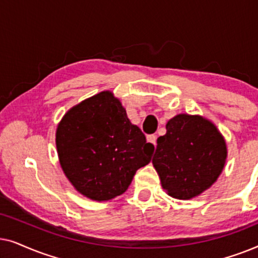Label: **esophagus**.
<instances>
[{
    "instance_id": "obj_1",
    "label": "esophagus",
    "mask_w": 258,
    "mask_h": 258,
    "mask_svg": "<svg viewBox=\"0 0 258 258\" xmlns=\"http://www.w3.org/2000/svg\"><path fill=\"white\" fill-rule=\"evenodd\" d=\"M156 140H157V136H156V135H148V136H147V141H148V142L153 143L155 147H156Z\"/></svg>"
}]
</instances>
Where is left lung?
<instances>
[{"label": "left lung", "mask_w": 258, "mask_h": 258, "mask_svg": "<svg viewBox=\"0 0 258 258\" xmlns=\"http://www.w3.org/2000/svg\"><path fill=\"white\" fill-rule=\"evenodd\" d=\"M227 147L216 126L201 116L179 114L157 139L153 164L168 195L190 200L210 188L223 170Z\"/></svg>", "instance_id": "left-lung-1"}]
</instances>
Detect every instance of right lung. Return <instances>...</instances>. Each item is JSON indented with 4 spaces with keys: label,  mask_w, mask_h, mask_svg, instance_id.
Returning <instances> with one entry per match:
<instances>
[{
    "label": "right lung",
    "mask_w": 258,
    "mask_h": 258,
    "mask_svg": "<svg viewBox=\"0 0 258 258\" xmlns=\"http://www.w3.org/2000/svg\"><path fill=\"white\" fill-rule=\"evenodd\" d=\"M61 167L82 195L108 201L128 189L154 146L130 123L121 102L102 91L70 109L56 132Z\"/></svg>",
    "instance_id": "1"
}]
</instances>
